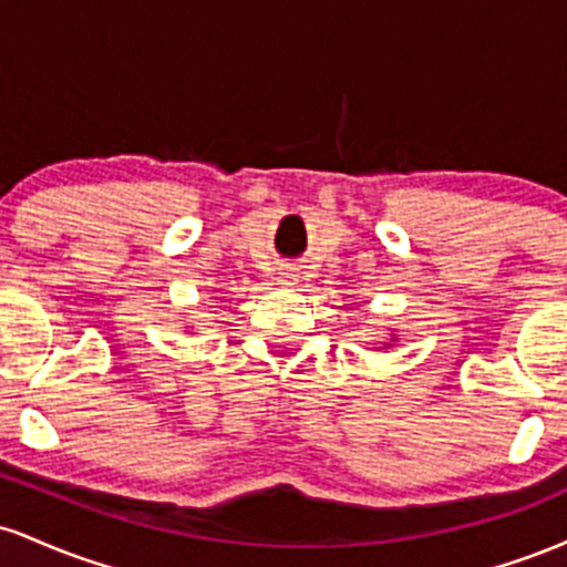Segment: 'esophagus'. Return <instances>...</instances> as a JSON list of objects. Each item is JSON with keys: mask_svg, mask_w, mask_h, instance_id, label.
<instances>
[{"mask_svg": "<svg viewBox=\"0 0 567 567\" xmlns=\"http://www.w3.org/2000/svg\"><path fill=\"white\" fill-rule=\"evenodd\" d=\"M277 285H282V288H292V285H298V269H292V266H282V269L277 271Z\"/></svg>", "mask_w": 567, "mask_h": 567, "instance_id": "1", "label": "esophagus"}]
</instances>
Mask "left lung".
I'll use <instances>...</instances> for the list:
<instances>
[{"label":"left lung","mask_w":567,"mask_h":567,"mask_svg":"<svg viewBox=\"0 0 567 567\" xmlns=\"http://www.w3.org/2000/svg\"><path fill=\"white\" fill-rule=\"evenodd\" d=\"M392 336H394V333H392ZM392 341H394V338H392ZM386 347H389V343H386Z\"/></svg>","instance_id":"1"}]
</instances>
